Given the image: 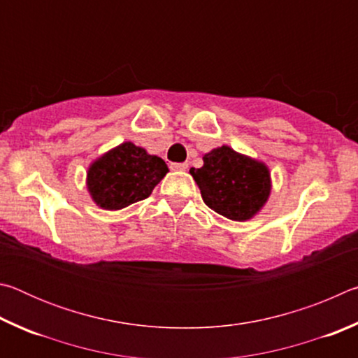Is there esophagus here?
<instances>
[{
    "label": "esophagus",
    "mask_w": 358,
    "mask_h": 358,
    "mask_svg": "<svg viewBox=\"0 0 358 358\" xmlns=\"http://www.w3.org/2000/svg\"><path fill=\"white\" fill-rule=\"evenodd\" d=\"M171 169L173 172H183L187 169V164L186 162H173V164H171Z\"/></svg>",
    "instance_id": "obj_1"
}]
</instances>
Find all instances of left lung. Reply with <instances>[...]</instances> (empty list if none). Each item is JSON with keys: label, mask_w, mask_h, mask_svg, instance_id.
<instances>
[{"label": "left lung", "mask_w": 358, "mask_h": 358, "mask_svg": "<svg viewBox=\"0 0 358 358\" xmlns=\"http://www.w3.org/2000/svg\"><path fill=\"white\" fill-rule=\"evenodd\" d=\"M203 166L189 173L208 207L232 221H248L264 208L271 192L265 162L241 155L227 145L203 155Z\"/></svg>", "instance_id": "8db88e82"}]
</instances>
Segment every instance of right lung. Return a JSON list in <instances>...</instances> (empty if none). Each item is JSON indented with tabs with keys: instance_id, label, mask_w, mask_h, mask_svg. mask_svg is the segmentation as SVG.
<instances>
[{
	"instance_id": "1",
	"label": "right lung",
	"mask_w": 358,
	"mask_h": 358,
	"mask_svg": "<svg viewBox=\"0 0 358 358\" xmlns=\"http://www.w3.org/2000/svg\"><path fill=\"white\" fill-rule=\"evenodd\" d=\"M167 172L169 167L159 156L123 142L90 164L87 187L98 207L121 210L147 199Z\"/></svg>"
}]
</instances>
